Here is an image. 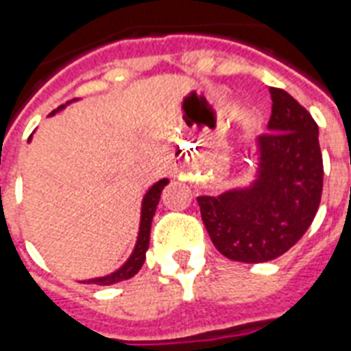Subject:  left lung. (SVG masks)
Returning a JSON list of instances; mask_svg holds the SVG:
<instances>
[{
  "instance_id": "8db88e82",
  "label": "left lung",
  "mask_w": 351,
  "mask_h": 351,
  "mask_svg": "<svg viewBox=\"0 0 351 351\" xmlns=\"http://www.w3.org/2000/svg\"><path fill=\"white\" fill-rule=\"evenodd\" d=\"M267 134L255 140V175L245 186L198 197L215 247L230 261L258 264L284 255L308 231L322 195L319 127L286 90L269 89Z\"/></svg>"
}]
</instances>
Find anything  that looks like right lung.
<instances>
[{
	"label": "right lung",
	"instance_id": "right-lung-1",
	"mask_svg": "<svg viewBox=\"0 0 351 351\" xmlns=\"http://www.w3.org/2000/svg\"><path fill=\"white\" fill-rule=\"evenodd\" d=\"M76 101V100H73ZM73 101H67L65 106H60L56 111H52V114L63 111L69 104ZM51 114V117H52ZM32 138V136H30ZM29 138V142H30ZM169 184V178H160L158 182H154L153 186L149 187L147 191L143 193L142 198V208H140V226H138V237L136 244H134V250L129 255L123 264H121L118 269H114L109 275H104V277H95L89 278V280H82L84 284H100V286H111V284L121 282V280H127V278L134 277L140 267L143 266L145 262V253L149 250V239H151V222H153V217L156 213V206L160 202V195H162V189Z\"/></svg>",
	"mask_w": 351,
	"mask_h": 351
}]
</instances>
